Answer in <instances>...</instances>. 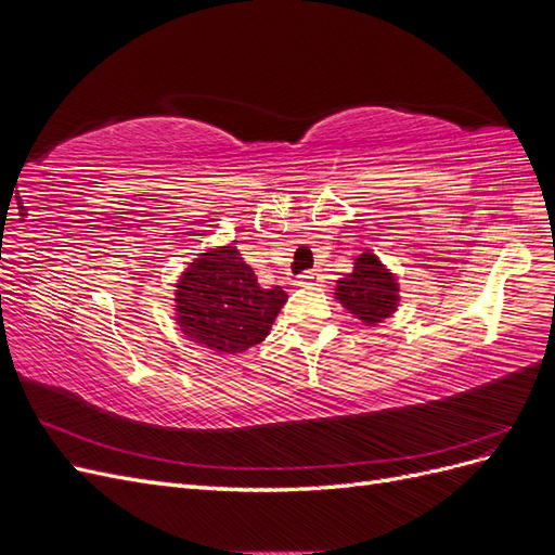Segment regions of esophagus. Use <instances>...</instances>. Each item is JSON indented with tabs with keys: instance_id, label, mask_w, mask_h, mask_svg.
I'll use <instances>...</instances> for the list:
<instances>
[{
	"instance_id": "34e87169",
	"label": "esophagus",
	"mask_w": 555,
	"mask_h": 555,
	"mask_svg": "<svg viewBox=\"0 0 555 555\" xmlns=\"http://www.w3.org/2000/svg\"><path fill=\"white\" fill-rule=\"evenodd\" d=\"M324 282V275L319 271H308L298 278V284L300 287H310V284H322Z\"/></svg>"
}]
</instances>
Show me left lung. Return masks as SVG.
Masks as SVG:
<instances>
[{
	"mask_svg": "<svg viewBox=\"0 0 555 555\" xmlns=\"http://www.w3.org/2000/svg\"><path fill=\"white\" fill-rule=\"evenodd\" d=\"M335 298L365 326H377L398 308V282L371 249L354 259V271L338 280Z\"/></svg>",
	"mask_w": 555,
	"mask_h": 555,
	"instance_id": "left-lung-1",
	"label": "left lung"
}]
</instances>
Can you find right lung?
<instances>
[{
	"mask_svg": "<svg viewBox=\"0 0 555 555\" xmlns=\"http://www.w3.org/2000/svg\"><path fill=\"white\" fill-rule=\"evenodd\" d=\"M176 322L190 340L217 354L259 345L287 304L282 287L263 289L236 245L206 249L176 284Z\"/></svg>",
	"mask_w": 555,
	"mask_h": 555,
	"instance_id": "add662e5",
	"label": "right lung"
}]
</instances>
